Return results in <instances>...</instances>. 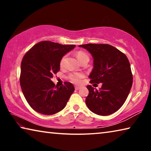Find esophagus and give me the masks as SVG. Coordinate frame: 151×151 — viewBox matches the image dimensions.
<instances>
[{
	"instance_id": "esophagus-1",
	"label": "esophagus",
	"mask_w": 151,
	"mask_h": 151,
	"mask_svg": "<svg viewBox=\"0 0 151 151\" xmlns=\"http://www.w3.org/2000/svg\"><path fill=\"white\" fill-rule=\"evenodd\" d=\"M80 88H81V87H79V86H75V90L76 91H78Z\"/></svg>"
}]
</instances>
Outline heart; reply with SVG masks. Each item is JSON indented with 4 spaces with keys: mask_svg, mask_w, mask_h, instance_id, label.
I'll return each instance as SVG.
<instances>
[{
    "mask_svg": "<svg viewBox=\"0 0 151 151\" xmlns=\"http://www.w3.org/2000/svg\"><path fill=\"white\" fill-rule=\"evenodd\" d=\"M76 57H77L78 60L81 61L83 60L85 58H89L88 55L86 54V52H83V51H79L76 54ZM66 60V56H64V57L61 58L60 65V66H63L64 64L65 63ZM83 77V74L80 73H70L69 75L68 76V79L70 82H72L73 83L75 84H79L81 83V78Z\"/></svg>",
    "mask_w": 151,
    "mask_h": 151,
    "instance_id": "1",
    "label": "heart"
}]
</instances>
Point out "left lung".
I'll return each instance as SVG.
<instances>
[{"label": "left lung", "instance_id": "obj_1", "mask_svg": "<svg viewBox=\"0 0 151 151\" xmlns=\"http://www.w3.org/2000/svg\"><path fill=\"white\" fill-rule=\"evenodd\" d=\"M93 58L90 83H102L99 90L88 85L86 104L91 111L107 116L123 105L132 85L131 65L124 53L107 44L82 45Z\"/></svg>", "mask_w": 151, "mask_h": 151}]
</instances>
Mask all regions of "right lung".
<instances>
[{"mask_svg": "<svg viewBox=\"0 0 151 151\" xmlns=\"http://www.w3.org/2000/svg\"><path fill=\"white\" fill-rule=\"evenodd\" d=\"M75 47V45H63L45 40L33 46L24 56L20 67V87L35 111L50 115L65 107L75 87L68 82L55 86L51 78L59 71L61 58Z\"/></svg>", "mask_w": 151, "mask_h": 151, "instance_id": "1", "label": "right lung"}]
</instances>
